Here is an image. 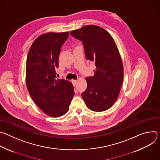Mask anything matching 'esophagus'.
<instances>
[{"mask_svg": "<svg viewBox=\"0 0 160 160\" xmlns=\"http://www.w3.org/2000/svg\"><path fill=\"white\" fill-rule=\"evenodd\" d=\"M72 83L73 84V85H74V86H75V85H76V84H77V80H72Z\"/></svg>", "mask_w": 160, "mask_h": 160, "instance_id": "34e87169", "label": "esophagus"}]
</instances>
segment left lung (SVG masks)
<instances>
[{"instance_id":"1","label":"left lung","mask_w":160,"mask_h":160,"mask_svg":"<svg viewBox=\"0 0 160 160\" xmlns=\"http://www.w3.org/2000/svg\"><path fill=\"white\" fill-rule=\"evenodd\" d=\"M83 44L87 59L94 61V75L87 77V89L82 96L87 106L94 111L110 108L119 96L123 79V63L117 44L104 28L86 25L70 32Z\"/></svg>"}]
</instances>
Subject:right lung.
<instances>
[{
	"mask_svg": "<svg viewBox=\"0 0 160 160\" xmlns=\"http://www.w3.org/2000/svg\"><path fill=\"white\" fill-rule=\"evenodd\" d=\"M69 34L68 32L42 34L32 44L27 59L28 92L38 108L53 118L68 112L75 94L70 81L56 79L61 49Z\"/></svg>",
	"mask_w": 160,
	"mask_h": 160,
	"instance_id": "right-lung-1",
	"label": "right lung"
}]
</instances>
